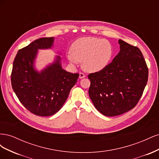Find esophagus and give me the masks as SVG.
Masks as SVG:
<instances>
[{"label": "esophagus", "mask_w": 159, "mask_h": 159, "mask_svg": "<svg viewBox=\"0 0 159 159\" xmlns=\"http://www.w3.org/2000/svg\"><path fill=\"white\" fill-rule=\"evenodd\" d=\"M85 75L84 73H82V72H80V78L82 79V78H85Z\"/></svg>", "instance_id": "esophagus-1"}]
</instances>
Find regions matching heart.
<instances>
[{
	"mask_svg": "<svg viewBox=\"0 0 159 159\" xmlns=\"http://www.w3.org/2000/svg\"><path fill=\"white\" fill-rule=\"evenodd\" d=\"M69 61L76 64L82 61L83 68L88 71L95 72L104 68L111 60L113 49L111 42L102 38L84 37L76 40L71 47Z\"/></svg>",
	"mask_w": 159,
	"mask_h": 159,
	"instance_id": "1",
	"label": "heart"
}]
</instances>
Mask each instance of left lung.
Here are the masks:
<instances>
[{"label":"left lung","mask_w":159,"mask_h":159,"mask_svg":"<svg viewBox=\"0 0 159 159\" xmlns=\"http://www.w3.org/2000/svg\"><path fill=\"white\" fill-rule=\"evenodd\" d=\"M120 51L112 62L88 75L89 98L105 116L113 117L136 106L147 85L148 70L137 47L119 40Z\"/></svg>","instance_id":"left-lung-1"}]
</instances>
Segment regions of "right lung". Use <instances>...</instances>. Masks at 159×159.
Returning a JSON list of instances; mask_svg holds the SVG:
<instances>
[{
    "mask_svg": "<svg viewBox=\"0 0 159 159\" xmlns=\"http://www.w3.org/2000/svg\"><path fill=\"white\" fill-rule=\"evenodd\" d=\"M54 38H42L19 50L13 62L11 84L20 103L38 116H50L63 106L79 74L63 70L60 57L40 73L34 68L39 49L50 48Z\"/></svg>",
    "mask_w": 159,
    "mask_h": 159,
    "instance_id": "right-lung-1",
    "label": "right lung"
}]
</instances>
